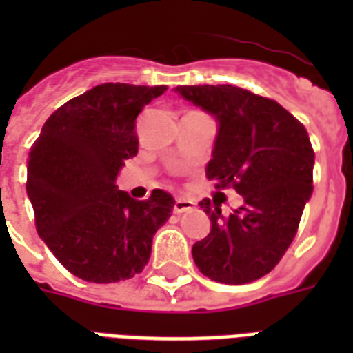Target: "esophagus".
Returning <instances> with one entry per match:
<instances>
[{"label":"esophagus","instance_id":"obj_1","mask_svg":"<svg viewBox=\"0 0 353 353\" xmlns=\"http://www.w3.org/2000/svg\"><path fill=\"white\" fill-rule=\"evenodd\" d=\"M194 209V201L190 199H185V198H177L174 201V212L176 214H183V212H187V210Z\"/></svg>","mask_w":353,"mask_h":353}]
</instances>
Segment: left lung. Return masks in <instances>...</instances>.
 <instances>
[{"label": "left lung", "mask_w": 353, "mask_h": 353, "mask_svg": "<svg viewBox=\"0 0 353 353\" xmlns=\"http://www.w3.org/2000/svg\"><path fill=\"white\" fill-rule=\"evenodd\" d=\"M176 93L214 115L207 177L243 198L229 216L216 199L199 203L210 232L194 243V262L221 284L262 279L291 245L312 198L315 154L306 128L279 102L236 85H177Z\"/></svg>", "instance_id": "obj_1"}]
</instances>
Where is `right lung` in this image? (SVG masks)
<instances>
[{
  "mask_svg": "<svg viewBox=\"0 0 353 353\" xmlns=\"http://www.w3.org/2000/svg\"><path fill=\"white\" fill-rule=\"evenodd\" d=\"M166 85L101 84L60 106L29 152L27 196L36 231L74 276L112 284L141 273L174 198L144 201L119 190L124 161L137 155L135 119Z\"/></svg>",
  "mask_w": 353,
  "mask_h": 353,
  "instance_id": "right-lung-1",
  "label": "right lung"
}]
</instances>
